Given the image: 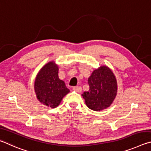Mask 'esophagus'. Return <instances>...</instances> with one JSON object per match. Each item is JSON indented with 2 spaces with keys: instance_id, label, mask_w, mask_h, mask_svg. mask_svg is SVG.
I'll return each instance as SVG.
<instances>
[{
  "instance_id": "esophagus-1",
  "label": "esophagus",
  "mask_w": 151,
  "mask_h": 151,
  "mask_svg": "<svg viewBox=\"0 0 151 151\" xmlns=\"http://www.w3.org/2000/svg\"><path fill=\"white\" fill-rule=\"evenodd\" d=\"M73 90L76 91V92H78V93H81V91H82V89H81V87L76 86V87H73Z\"/></svg>"
}]
</instances>
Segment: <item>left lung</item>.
Wrapping results in <instances>:
<instances>
[{
    "label": "left lung",
    "instance_id": "left-lung-1",
    "mask_svg": "<svg viewBox=\"0 0 151 151\" xmlns=\"http://www.w3.org/2000/svg\"><path fill=\"white\" fill-rule=\"evenodd\" d=\"M89 89L81 95L89 109L99 111L113 104L117 93V82L114 73L107 65L93 70L88 78Z\"/></svg>",
    "mask_w": 151,
    "mask_h": 151
}]
</instances>
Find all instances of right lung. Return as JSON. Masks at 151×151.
Listing matches in <instances>:
<instances>
[{
  "mask_svg": "<svg viewBox=\"0 0 151 151\" xmlns=\"http://www.w3.org/2000/svg\"><path fill=\"white\" fill-rule=\"evenodd\" d=\"M58 70L59 68L54 61H50L40 70L34 81L36 98L41 104L51 108L58 107L63 97L70 92L64 81L58 77Z\"/></svg>",
  "mask_w": 151,
  "mask_h": 151,
  "instance_id": "1",
  "label": "right lung"
}]
</instances>
